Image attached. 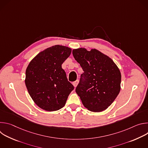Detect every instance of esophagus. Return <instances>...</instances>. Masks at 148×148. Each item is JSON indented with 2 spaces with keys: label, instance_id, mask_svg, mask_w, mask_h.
Masks as SVG:
<instances>
[{
  "label": "esophagus",
  "instance_id": "esophagus-1",
  "mask_svg": "<svg viewBox=\"0 0 148 148\" xmlns=\"http://www.w3.org/2000/svg\"><path fill=\"white\" fill-rule=\"evenodd\" d=\"M78 82H79V80L78 79H77L76 81H75L74 82H73V86H74V87H76L77 86Z\"/></svg>",
  "mask_w": 148,
  "mask_h": 148
}]
</instances>
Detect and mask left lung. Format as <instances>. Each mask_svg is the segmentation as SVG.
I'll return each instance as SVG.
<instances>
[{
  "label": "left lung",
  "instance_id": "8db88e82",
  "mask_svg": "<svg viewBox=\"0 0 148 148\" xmlns=\"http://www.w3.org/2000/svg\"><path fill=\"white\" fill-rule=\"evenodd\" d=\"M73 55L84 71L75 89L84 106L95 112L106 110L121 90L119 69L111 58L96 49H74Z\"/></svg>",
  "mask_w": 148,
  "mask_h": 148
}]
</instances>
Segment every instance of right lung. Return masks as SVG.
<instances>
[{
  "label": "right lung",
  "mask_w": 148,
  "mask_h": 148,
  "mask_svg": "<svg viewBox=\"0 0 148 148\" xmlns=\"http://www.w3.org/2000/svg\"><path fill=\"white\" fill-rule=\"evenodd\" d=\"M71 53L68 47L56 45L39 53L27 66L26 86L32 99L41 109L54 111L62 108L74 90L61 67Z\"/></svg>",
  "instance_id": "obj_1"
}]
</instances>
